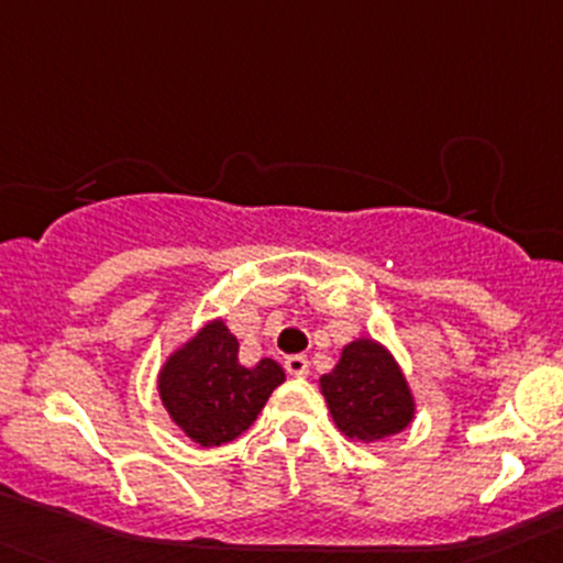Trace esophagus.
<instances>
[{
	"label": "esophagus",
	"instance_id": "1",
	"mask_svg": "<svg viewBox=\"0 0 563 563\" xmlns=\"http://www.w3.org/2000/svg\"><path fill=\"white\" fill-rule=\"evenodd\" d=\"M286 371H288V376H294V378H305L310 373V362H308V356H302V354H294V356H288L286 360Z\"/></svg>",
	"mask_w": 563,
	"mask_h": 563
}]
</instances>
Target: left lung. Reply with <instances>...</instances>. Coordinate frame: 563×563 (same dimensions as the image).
I'll return each mask as SVG.
<instances>
[{"label": "left lung", "instance_id": "left-lung-1", "mask_svg": "<svg viewBox=\"0 0 563 563\" xmlns=\"http://www.w3.org/2000/svg\"><path fill=\"white\" fill-rule=\"evenodd\" d=\"M318 389L340 433L365 446L402 433L417 417V397L400 362L373 338L345 343L338 365L318 378Z\"/></svg>", "mask_w": 563, "mask_h": 563}]
</instances>
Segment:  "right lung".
Here are the masks:
<instances>
[{
    "label": "right lung",
    "instance_id": "add662e5",
    "mask_svg": "<svg viewBox=\"0 0 563 563\" xmlns=\"http://www.w3.org/2000/svg\"><path fill=\"white\" fill-rule=\"evenodd\" d=\"M283 382L286 373L269 356L242 365L240 340L212 318L166 356L157 395L192 444L214 450L245 433Z\"/></svg>",
    "mask_w": 563,
    "mask_h": 563
}]
</instances>
